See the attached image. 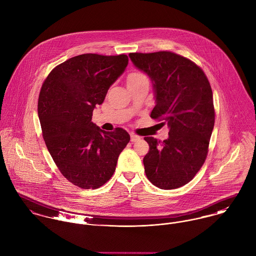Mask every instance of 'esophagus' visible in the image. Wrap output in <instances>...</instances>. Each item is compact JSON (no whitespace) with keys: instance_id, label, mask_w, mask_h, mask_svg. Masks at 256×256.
<instances>
[{"instance_id":"1","label":"esophagus","mask_w":256,"mask_h":256,"mask_svg":"<svg viewBox=\"0 0 256 256\" xmlns=\"http://www.w3.org/2000/svg\"><path fill=\"white\" fill-rule=\"evenodd\" d=\"M140 140V136H136V134H130V140H132V142H136V140Z\"/></svg>"}]
</instances>
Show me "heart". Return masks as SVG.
Here are the masks:
<instances>
[{"label": "heart", "instance_id": "1", "mask_svg": "<svg viewBox=\"0 0 256 256\" xmlns=\"http://www.w3.org/2000/svg\"><path fill=\"white\" fill-rule=\"evenodd\" d=\"M144 81H148V77L142 72H132L128 77V84H136Z\"/></svg>", "mask_w": 256, "mask_h": 256}]
</instances>
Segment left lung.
I'll return each mask as SVG.
<instances>
[{
	"mask_svg": "<svg viewBox=\"0 0 256 256\" xmlns=\"http://www.w3.org/2000/svg\"><path fill=\"white\" fill-rule=\"evenodd\" d=\"M128 56L154 83L156 104L150 116L169 128L162 142L144 138L150 144L144 158L146 177L160 189L182 187L195 177L208 154L214 124L210 82L197 64L173 52Z\"/></svg>",
	"mask_w": 256,
	"mask_h": 256,
	"instance_id": "8db88e82",
	"label": "left lung"
}]
</instances>
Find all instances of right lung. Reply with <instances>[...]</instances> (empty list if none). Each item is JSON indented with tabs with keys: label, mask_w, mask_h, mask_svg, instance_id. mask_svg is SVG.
Returning a JSON list of instances; mask_svg holds the SVG:
<instances>
[{
	"label": "right lung",
	"mask_w": 256,
	"mask_h": 256,
	"mask_svg": "<svg viewBox=\"0 0 256 256\" xmlns=\"http://www.w3.org/2000/svg\"><path fill=\"white\" fill-rule=\"evenodd\" d=\"M126 54H81L57 65L38 97L42 136L61 174L82 189H97L112 176L128 144L126 130L104 132L92 122L96 104L124 73Z\"/></svg>",
	"instance_id": "right-lung-1"
}]
</instances>
